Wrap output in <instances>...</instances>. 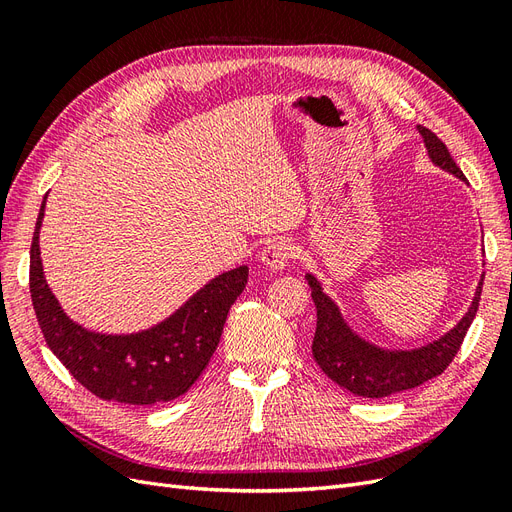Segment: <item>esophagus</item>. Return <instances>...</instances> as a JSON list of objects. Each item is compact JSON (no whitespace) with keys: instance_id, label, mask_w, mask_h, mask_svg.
Returning <instances> with one entry per match:
<instances>
[{"instance_id":"34e87169","label":"esophagus","mask_w":512,"mask_h":512,"mask_svg":"<svg viewBox=\"0 0 512 512\" xmlns=\"http://www.w3.org/2000/svg\"><path fill=\"white\" fill-rule=\"evenodd\" d=\"M290 258H292V247L284 239H275V241L267 243L265 250H262V254H260L262 267H265L271 273L284 271L288 267Z\"/></svg>"}]
</instances>
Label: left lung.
Here are the masks:
<instances>
[{
  "label": "left lung",
  "mask_w": 512,
  "mask_h": 512,
  "mask_svg": "<svg viewBox=\"0 0 512 512\" xmlns=\"http://www.w3.org/2000/svg\"><path fill=\"white\" fill-rule=\"evenodd\" d=\"M416 130L423 136L431 164L442 168L448 175L466 181L461 168L455 164L440 138L423 126H416ZM305 280L309 288H312V299L318 312L316 335L312 342V354L318 367L335 384L344 386L346 391L378 399L414 389V386L440 376L448 363L455 359L463 337H466L476 316L485 273L480 275L468 312L461 316L455 327L429 344L408 350L384 348L369 342V339L350 327L342 309L333 301L331 294L324 290L322 282L314 273H305Z\"/></svg>",
  "instance_id": "left-lung-1"
}]
</instances>
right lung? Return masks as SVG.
Returning <instances> with one entry per match:
<instances>
[{
  "label": "right lung",
  "instance_id": "obj_1",
  "mask_svg": "<svg viewBox=\"0 0 512 512\" xmlns=\"http://www.w3.org/2000/svg\"><path fill=\"white\" fill-rule=\"evenodd\" d=\"M36 220L29 256V290L46 344L87 391L106 401L151 406L177 399L203 374L220 344L230 305L247 284L250 269L215 275L173 314L132 333H104L72 320L46 282Z\"/></svg>",
  "mask_w": 512,
  "mask_h": 512
}]
</instances>
